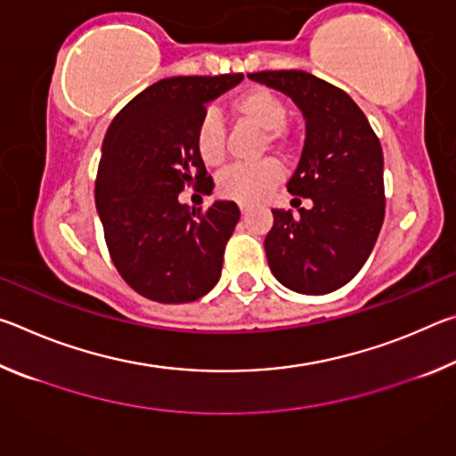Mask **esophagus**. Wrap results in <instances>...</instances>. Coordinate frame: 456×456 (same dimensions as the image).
<instances>
[{
    "mask_svg": "<svg viewBox=\"0 0 456 456\" xmlns=\"http://www.w3.org/2000/svg\"><path fill=\"white\" fill-rule=\"evenodd\" d=\"M239 209H241L243 215H247V211H249V207H247V205H239Z\"/></svg>",
    "mask_w": 456,
    "mask_h": 456,
    "instance_id": "esophagus-1",
    "label": "esophagus"
}]
</instances>
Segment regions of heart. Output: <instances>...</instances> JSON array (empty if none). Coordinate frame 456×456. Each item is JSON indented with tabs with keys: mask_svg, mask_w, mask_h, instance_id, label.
Listing matches in <instances>:
<instances>
[{
	"mask_svg": "<svg viewBox=\"0 0 456 456\" xmlns=\"http://www.w3.org/2000/svg\"><path fill=\"white\" fill-rule=\"evenodd\" d=\"M229 110L237 120L265 133V141L275 151L288 149V133L283 122L288 106L267 88H247L229 102ZM195 149L205 165L219 167L225 160V128L215 112L203 114L195 128ZM281 181V168L275 160H261L256 165L231 167L219 176V192L237 203H257L265 199Z\"/></svg>",
	"mask_w": 456,
	"mask_h": 456,
	"instance_id": "1",
	"label": "heart"
}]
</instances>
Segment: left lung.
<instances>
[{"label":"left lung","mask_w":456,"mask_h":456,"mask_svg":"<svg viewBox=\"0 0 456 456\" xmlns=\"http://www.w3.org/2000/svg\"><path fill=\"white\" fill-rule=\"evenodd\" d=\"M283 92L305 118V142L288 191L312 209H273L265 237L275 280L305 296L336 291L374 249L384 221V157L358 104L334 84L304 70L249 74ZM299 200V199H293Z\"/></svg>","instance_id":"obj_1"}]
</instances>
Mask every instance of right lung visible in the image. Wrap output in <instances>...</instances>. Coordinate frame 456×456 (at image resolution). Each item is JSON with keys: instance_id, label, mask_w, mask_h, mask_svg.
<instances>
[{"instance_id": "right-lung-1", "label": "right lung", "mask_w": 456, "mask_h": 456, "mask_svg": "<svg viewBox=\"0 0 456 456\" xmlns=\"http://www.w3.org/2000/svg\"><path fill=\"white\" fill-rule=\"evenodd\" d=\"M241 80L243 74L159 80L108 126L96 209L112 264L152 302H195L219 281L225 245L241 217L239 207L215 200L207 211L191 209L179 192L213 191L195 149V128L207 104Z\"/></svg>"}]
</instances>
